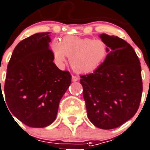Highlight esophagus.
Segmentation results:
<instances>
[{"mask_svg": "<svg viewBox=\"0 0 150 150\" xmlns=\"http://www.w3.org/2000/svg\"><path fill=\"white\" fill-rule=\"evenodd\" d=\"M78 80H79V78L77 77V76H72V81H73V82H76V81H77Z\"/></svg>", "mask_w": 150, "mask_h": 150, "instance_id": "34e87169", "label": "esophagus"}]
</instances>
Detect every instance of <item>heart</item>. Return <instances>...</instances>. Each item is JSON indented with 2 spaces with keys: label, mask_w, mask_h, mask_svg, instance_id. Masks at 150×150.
Here are the masks:
<instances>
[{
  "label": "heart",
  "mask_w": 150,
  "mask_h": 150,
  "mask_svg": "<svg viewBox=\"0 0 150 150\" xmlns=\"http://www.w3.org/2000/svg\"><path fill=\"white\" fill-rule=\"evenodd\" d=\"M51 51L56 64L63 67L69 58L72 69L78 74H88L98 69L108 54L106 43L100 39L66 36L51 43Z\"/></svg>",
  "instance_id": "1"
}]
</instances>
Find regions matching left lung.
Wrapping results in <instances>:
<instances>
[{
    "label": "left lung",
    "instance_id": "8db88e82",
    "mask_svg": "<svg viewBox=\"0 0 150 150\" xmlns=\"http://www.w3.org/2000/svg\"><path fill=\"white\" fill-rule=\"evenodd\" d=\"M108 55L92 74L81 76L87 117L96 127L112 129L132 118L142 92L141 66L133 48L115 35L100 34Z\"/></svg>",
    "mask_w": 150,
    "mask_h": 150
}]
</instances>
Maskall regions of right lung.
Instances as JSON below:
<instances>
[{
  "label": "right lung",
  "mask_w": 150,
  "mask_h": 150,
  "mask_svg": "<svg viewBox=\"0 0 150 150\" xmlns=\"http://www.w3.org/2000/svg\"><path fill=\"white\" fill-rule=\"evenodd\" d=\"M50 33H36L20 42L7 69V106L15 118L32 128L54 122L59 101L71 83L69 72L62 71L53 63Z\"/></svg>",
  "instance_id": "obj_1"
}]
</instances>
